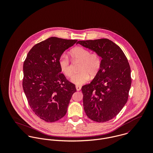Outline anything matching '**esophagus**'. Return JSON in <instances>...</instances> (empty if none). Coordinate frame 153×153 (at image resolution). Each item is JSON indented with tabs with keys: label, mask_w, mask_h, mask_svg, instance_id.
<instances>
[{
	"label": "esophagus",
	"mask_w": 153,
	"mask_h": 153,
	"mask_svg": "<svg viewBox=\"0 0 153 153\" xmlns=\"http://www.w3.org/2000/svg\"><path fill=\"white\" fill-rule=\"evenodd\" d=\"M76 89L77 91H80L81 89V87L79 86V85H76Z\"/></svg>",
	"instance_id": "esophagus-1"
}]
</instances>
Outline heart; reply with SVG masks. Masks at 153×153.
Listing matches in <instances>:
<instances>
[{"label":"heart","mask_w":153,"mask_h":153,"mask_svg":"<svg viewBox=\"0 0 153 153\" xmlns=\"http://www.w3.org/2000/svg\"><path fill=\"white\" fill-rule=\"evenodd\" d=\"M71 56L76 61L81 62L79 68V72L74 74L71 78L74 84L81 85L86 83L92 76H95L100 71L102 59L101 56L96 52L91 53V51L83 47H76L70 52ZM59 65L61 72L67 77L72 74L71 64L68 57L62 54L59 59Z\"/></svg>","instance_id":"b5f03b06"}]
</instances>
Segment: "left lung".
Returning <instances> with one entry per match:
<instances>
[{
	"label": "left lung",
	"mask_w": 153,
	"mask_h": 153,
	"mask_svg": "<svg viewBox=\"0 0 153 153\" xmlns=\"http://www.w3.org/2000/svg\"><path fill=\"white\" fill-rule=\"evenodd\" d=\"M77 43L102 58L99 72L81 90L88 117L96 122H107L117 116L127 102L131 85L129 63L122 49L108 39L79 41Z\"/></svg>",
	"instance_id": "left-lung-1"
}]
</instances>
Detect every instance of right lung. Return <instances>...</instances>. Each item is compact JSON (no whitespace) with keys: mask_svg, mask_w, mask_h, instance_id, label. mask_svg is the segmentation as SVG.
<instances>
[{"mask_svg":"<svg viewBox=\"0 0 153 153\" xmlns=\"http://www.w3.org/2000/svg\"><path fill=\"white\" fill-rule=\"evenodd\" d=\"M77 40L51 37L35 45L23 63L22 86L34 113L46 122H55L65 115L76 89L62 74L59 59Z\"/></svg>","mask_w":153,"mask_h":153,"instance_id":"add662e5","label":"right lung"}]
</instances>
